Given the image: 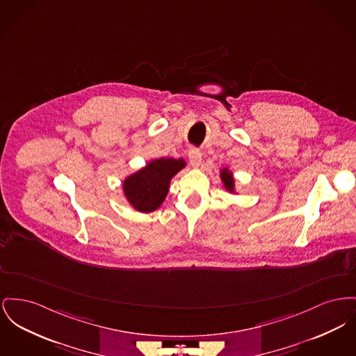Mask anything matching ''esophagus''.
<instances>
[{
  "mask_svg": "<svg viewBox=\"0 0 356 356\" xmlns=\"http://www.w3.org/2000/svg\"><path fill=\"white\" fill-rule=\"evenodd\" d=\"M189 163L193 165V167H199L200 163H202V152L195 149V147H191L188 152Z\"/></svg>",
  "mask_w": 356,
  "mask_h": 356,
  "instance_id": "esophagus-1",
  "label": "esophagus"
}]
</instances>
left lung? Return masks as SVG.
I'll return each mask as SVG.
<instances>
[{
  "label": "left lung",
  "instance_id": "1",
  "mask_svg": "<svg viewBox=\"0 0 356 356\" xmlns=\"http://www.w3.org/2000/svg\"><path fill=\"white\" fill-rule=\"evenodd\" d=\"M219 177L223 183V187L226 188L227 192L236 195V188H235V179H234V173L231 172V169L229 167L220 168L219 170Z\"/></svg>",
  "mask_w": 356,
  "mask_h": 356
}]
</instances>
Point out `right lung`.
Returning <instances> with one entry per match:
<instances>
[{
    "label": "right lung",
    "instance_id": "right-lung-1",
    "mask_svg": "<svg viewBox=\"0 0 356 356\" xmlns=\"http://www.w3.org/2000/svg\"><path fill=\"white\" fill-rule=\"evenodd\" d=\"M186 167L184 159L161 157L147 161L145 167L124 179L122 192L126 202L141 213L160 209L167 199L172 179Z\"/></svg>",
    "mask_w": 356,
    "mask_h": 356
}]
</instances>
